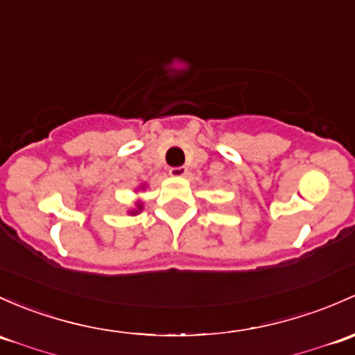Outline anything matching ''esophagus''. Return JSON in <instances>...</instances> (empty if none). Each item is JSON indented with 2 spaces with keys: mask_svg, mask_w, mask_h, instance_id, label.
<instances>
[{
  "mask_svg": "<svg viewBox=\"0 0 355 355\" xmlns=\"http://www.w3.org/2000/svg\"><path fill=\"white\" fill-rule=\"evenodd\" d=\"M168 173L171 175V177H185L187 175V166H173L168 170Z\"/></svg>",
  "mask_w": 355,
  "mask_h": 355,
  "instance_id": "1",
  "label": "esophagus"
}]
</instances>
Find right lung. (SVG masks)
Returning <instances> with one entry per match:
<instances>
[{
	"label": "right lung",
	"instance_id": "1",
	"mask_svg": "<svg viewBox=\"0 0 355 355\" xmlns=\"http://www.w3.org/2000/svg\"><path fill=\"white\" fill-rule=\"evenodd\" d=\"M141 209H143V206H141V204H137V209H134V211H129V212H130V214H137Z\"/></svg>",
	"mask_w": 355,
	"mask_h": 355
}]
</instances>
